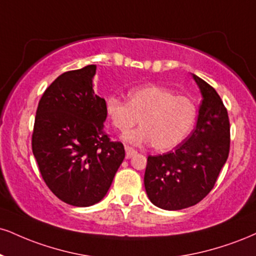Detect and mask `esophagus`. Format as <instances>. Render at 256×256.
Returning a JSON list of instances; mask_svg holds the SVG:
<instances>
[{
    "instance_id": "obj_1",
    "label": "esophagus",
    "mask_w": 256,
    "mask_h": 256,
    "mask_svg": "<svg viewBox=\"0 0 256 256\" xmlns=\"http://www.w3.org/2000/svg\"><path fill=\"white\" fill-rule=\"evenodd\" d=\"M125 152H126V158H131L132 156L137 152L134 148H131L128 146H125Z\"/></svg>"
}]
</instances>
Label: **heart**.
<instances>
[{
    "mask_svg": "<svg viewBox=\"0 0 256 256\" xmlns=\"http://www.w3.org/2000/svg\"><path fill=\"white\" fill-rule=\"evenodd\" d=\"M106 114L120 132L131 130L140 120L143 126L128 132L125 140L143 146L152 144L160 152L178 146L192 131L196 107L190 98L175 95L167 88L144 86L132 89L128 101L106 98Z\"/></svg>",
    "mask_w": 256,
    "mask_h": 256,
    "instance_id": "heart-1",
    "label": "heart"
}]
</instances>
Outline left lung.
I'll list each match as a JSON object with an SVG mask.
<instances>
[{"label":"left lung","mask_w":256,"mask_h":256,"mask_svg":"<svg viewBox=\"0 0 256 256\" xmlns=\"http://www.w3.org/2000/svg\"><path fill=\"white\" fill-rule=\"evenodd\" d=\"M202 95L198 122L174 152L148 156L144 186L163 210H182L202 202L216 184L230 150L228 110L214 87L193 75Z\"/></svg>","instance_id":"left-lung-1"}]
</instances>
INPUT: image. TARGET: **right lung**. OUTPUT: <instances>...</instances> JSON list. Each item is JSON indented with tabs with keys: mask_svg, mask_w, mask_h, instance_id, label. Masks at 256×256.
Here are the masks:
<instances>
[{
	"mask_svg": "<svg viewBox=\"0 0 256 256\" xmlns=\"http://www.w3.org/2000/svg\"><path fill=\"white\" fill-rule=\"evenodd\" d=\"M96 66L62 74L36 108L32 152L42 180L62 202L78 208L106 196L125 158L122 142L104 131L106 101L94 93Z\"/></svg>",
	"mask_w": 256,
	"mask_h": 256,
	"instance_id": "1",
	"label": "right lung"
}]
</instances>
